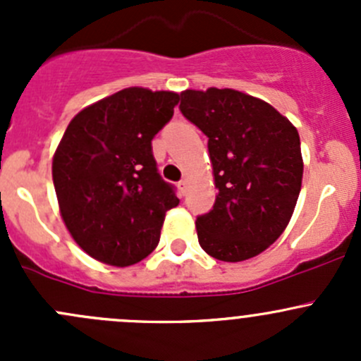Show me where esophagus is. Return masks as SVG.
<instances>
[{
	"instance_id": "34e87169",
	"label": "esophagus",
	"mask_w": 361,
	"mask_h": 361,
	"mask_svg": "<svg viewBox=\"0 0 361 361\" xmlns=\"http://www.w3.org/2000/svg\"><path fill=\"white\" fill-rule=\"evenodd\" d=\"M178 190H180L181 195L187 194V190H188V181H187V180H181L180 183H178Z\"/></svg>"
}]
</instances>
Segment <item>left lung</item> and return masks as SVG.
I'll return each mask as SVG.
<instances>
[{
  "label": "left lung",
  "mask_w": 361,
  "mask_h": 361,
  "mask_svg": "<svg viewBox=\"0 0 361 361\" xmlns=\"http://www.w3.org/2000/svg\"><path fill=\"white\" fill-rule=\"evenodd\" d=\"M180 110L207 136L218 188L213 209L197 216L201 248L243 262L285 232L302 187L300 137L286 116L234 89L183 90Z\"/></svg>",
  "instance_id": "8db88e82"
}]
</instances>
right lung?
I'll return each mask as SVG.
<instances>
[{"instance_id":"1","label":"right lung","mask_w":361,"mask_h":361,"mask_svg":"<svg viewBox=\"0 0 361 361\" xmlns=\"http://www.w3.org/2000/svg\"><path fill=\"white\" fill-rule=\"evenodd\" d=\"M178 101L169 90H118L76 113L54 154L64 225L103 264L127 267L147 258L159 245L166 213L180 202L152 154V140Z\"/></svg>"}]
</instances>
